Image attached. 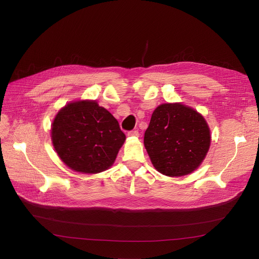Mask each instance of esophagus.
I'll use <instances>...</instances> for the list:
<instances>
[{
  "instance_id": "1",
  "label": "esophagus",
  "mask_w": 259,
  "mask_h": 259,
  "mask_svg": "<svg viewBox=\"0 0 259 259\" xmlns=\"http://www.w3.org/2000/svg\"><path fill=\"white\" fill-rule=\"evenodd\" d=\"M128 137H139L140 133L138 130H132V131H129L128 133Z\"/></svg>"
}]
</instances>
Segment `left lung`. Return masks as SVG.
I'll return each mask as SVG.
<instances>
[{
    "label": "left lung",
    "mask_w": 259,
    "mask_h": 259,
    "mask_svg": "<svg viewBox=\"0 0 259 259\" xmlns=\"http://www.w3.org/2000/svg\"><path fill=\"white\" fill-rule=\"evenodd\" d=\"M210 129L199 113L182 104H164L152 113L144 144L153 166L167 176L194 171L207 155Z\"/></svg>",
    "instance_id": "obj_1"
}]
</instances>
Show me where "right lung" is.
I'll use <instances>...</instances> for the list:
<instances>
[{
    "label": "right lung",
    "instance_id": "obj_1",
    "mask_svg": "<svg viewBox=\"0 0 259 259\" xmlns=\"http://www.w3.org/2000/svg\"><path fill=\"white\" fill-rule=\"evenodd\" d=\"M54 149L74 171L99 173L110 167L125 142L114 116L93 101L65 106L52 122Z\"/></svg>",
    "mask_w": 259,
    "mask_h": 259
}]
</instances>
